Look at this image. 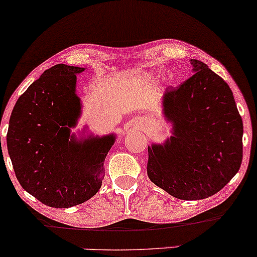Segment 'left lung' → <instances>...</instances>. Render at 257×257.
Returning a JSON list of instances; mask_svg holds the SVG:
<instances>
[{
  "label": "left lung",
  "mask_w": 257,
  "mask_h": 257,
  "mask_svg": "<svg viewBox=\"0 0 257 257\" xmlns=\"http://www.w3.org/2000/svg\"><path fill=\"white\" fill-rule=\"evenodd\" d=\"M193 75L163 93L172 137L149 146L147 175L170 196L198 200L217 193L239 170L243 120L231 88L197 59Z\"/></svg>",
  "instance_id": "obj_1"
}]
</instances>
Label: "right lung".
Returning a JSON list of instances; mask_svg holds the SVG:
<instances>
[{"instance_id": "1", "label": "right lung", "mask_w": 257, "mask_h": 257, "mask_svg": "<svg viewBox=\"0 0 257 257\" xmlns=\"http://www.w3.org/2000/svg\"><path fill=\"white\" fill-rule=\"evenodd\" d=\"M84 70L65 64L46 70L20 95L10 118L7 149L18 181L52 208L81 204L98 192L116 141L114 134H71L82 112L76 75Z\"/></svg>"}]
</instances>
